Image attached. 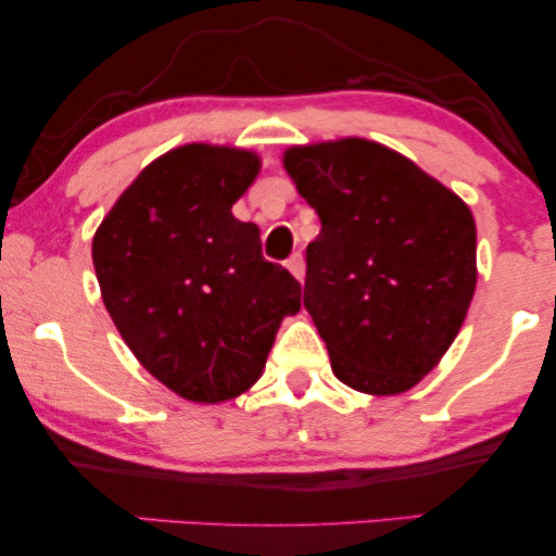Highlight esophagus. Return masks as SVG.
<instances>
[{"mask_svg": "<svg viewBox=\"0 0 556 556\" xmlns=\"http://www.w3.org/2000/svg\"><path fill=\"white\" fill-rule=\"evenodd\" d=\"M288 270L293 273L295 280L306 278V261H303L301 253H293L291 257H288Z\"/></svg>", "mask_w": 556, "mask_h": 556, "instance_id": "esophagus-1", "label": "esophagus"}]
</instances>
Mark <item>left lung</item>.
<instances>
[{
  "instance_id": "8db88e82",
  "label": "left lung",
  "mask_w": 556,
  "mask_h": 556,
  "mask_svg": "<svg viewBox=\"0 0 556 556\" xmlns=\"http://www.w3.org/2000/svg\"><path fill=\"white\" fill-rule=\"evenodd\" d=\"M283 166L321 219L306 248L303 306L333 375L377 397L413 390L451 349L473 299L468 204L359 136L291 147Z\"/></svg>"
}]
</instances>
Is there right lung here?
<instances>
[{"mask_svg":"<svg viewBox=\"0 0 556 556\" xmlns=\"http://www.w3.org/2000/svg\"><path fill=\"white\" fill-rule=\"evenodd\" d=\"M261 156L185 143L124 189L93 235V265L113 324L141 367L174 394L217 405L248 392L301 283L263 257L261 230L232 204Z\"/></svg>","mask_w":556,"mask_h":556,"instance_id":"1","label":"right lung"}]
</instances>
